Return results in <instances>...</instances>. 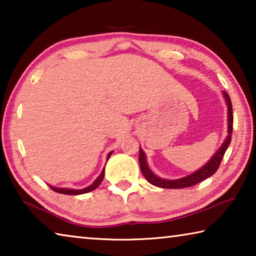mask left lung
<instances>
[{"label": "left lung", "mask_w": 256, "mask_h": 256, "mask_svg": "<svg viewBox=\"0 0 256 256\" xmlns=\"http://www.w3.org/2000/svg\"><path fill=\"white\" fill-rule=\"evenodd\" d=\"M224 94L228 105V136L226 138V141L222 144V146H220V149L216 151L214 157L210 159V162L206 164L204 166L200 168L198 170H196V172H193V174L183 177V178H180V180H168L160 178V177H157L154 174H152V172L149 170L148 164H146V154L144 151H142V149H140V154H138L140 168H141L142 174H144L146 180H148L150 184L158 186V188H190V186L196 185L198 183H200V182L208 178V177L214 175V172L218 170L220 164H222V160L224 158V154L226 152L228 146L230 144L232 133V122H234L232 105L230 97L228 96L227 92H224Z\"/></svg>", "instance_id": "obj_1"}]
</instances>
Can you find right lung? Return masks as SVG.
Here are the masks:
<instances>
[{"label":"right lung","instance_id":"obj_1","mask_svg":"<svg viewBox=\"0 0 256 256\" xmlns=\"http://www.w3.org/2000/svg\"><path fill=\"white\" fill-rule=\"evenodd\" d=\"M110 154H108L107 156V159H110ZM104 176H105V172H102V174L99 175L98 178L94 182V183L88 186V188H82V190H70V188H53V186H50V188L54 190V192H58V193H60V194H68V196H78V194H84V193H88V192H92V190H94V188H97L99 184L102 183V180L104 178Z\"/></svg>","mask_w":256,"mask_h":256}]
</instances>
